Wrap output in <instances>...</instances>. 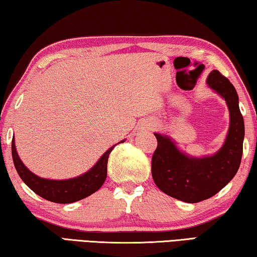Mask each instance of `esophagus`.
<instances>
[{
  "label": "esophagus",
  "mask_w": 257,
  "mask_h": 257,
  "mask_svg": "<svg viewBox=\"0 0 257 257\" xmlns=\"http://www.w3.org/2000/svg\"><path fill=\"white\" fill-rule=\"evenodd\" d=\"M153 127H155V125H153Z\"/></svg>",
  "instance_id": "obj_1"
}]
</instances>
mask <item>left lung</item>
I'll use <instances>...</instances> for the list:
<instances>
[{"mask_svg": "<svg viewBox=\"0 0 257 257\" xmlns=\"http://www.w3.org/2000/svg\"><path fill=\"white\" fill-rule=\"evenodd\" d=\"M206 84L224 99L230 115L227 137L216 153L202 158L191 156L181 151L168 135L154 133L158 139L152 158L155 185L169 196L186 203H198L219 193L237 173L242 156L245 124L236 89L217 70L208 75Z\"/></svg>", "mask_w": 257, "mask_h": 257, "instance_id": "8db88e82", "label": "left lung"}]
</instances>
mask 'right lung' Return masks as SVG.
Wrapping results in <instances>:
<instances>
[{
	"label": "right lung",
	"mask_w": 257,
	"mask_h": 257,
	"mask_svg": "<svg viewBox=\"0 0 257 257\" xmlns=\"http://www.w3.org/2000/svg\"><path fill=\"white\" fill-rule=\"evenodd\" d=\"M123 142L124 139L119 142L118 144ZM118 144L111 146L88 171L78 177L64 180L45 179V178L38 177L30 171L23 163V161L20 160L18 153H17L15 138L12 139L11 149L12 159H14L17 172H18L21 180L34 193H36L41 197L45 198L50 202L59 204H70L80 201L82 198L88 197L89 195L94 194L95 191H97L101 188L104 181L106 179L108 155H110L112 150L114 149V146Z\"/></svg>",
	"instance_id": "obj_1"
}]
</instances>
